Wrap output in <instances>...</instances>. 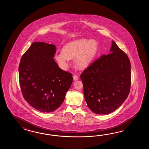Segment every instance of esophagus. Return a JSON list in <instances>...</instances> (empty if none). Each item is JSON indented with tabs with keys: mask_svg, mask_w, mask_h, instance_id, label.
Segmentation results:
<instances>
[{
	"mask_svg": "<svg viewBox=\"0 0 149 149\" xmlns=\"http://www.w3.org/2000/svg\"><path fill=\"white\" fill-rule=\"evenodd\" d=\"M73 78L74 80H77L78 79H79L78 76H77V75H76V74H74V75H73Z\"/></svg>",
	"mask_w": 149,
	"mask_h": 149,
	"instance_id": "obj_1",
	"label": "esophagus"
}]
</instances>
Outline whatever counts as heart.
<instances>
[{
    "label": "heart",
    "mask_w": 149,
    "mask_h": 149,
    "mask_svg": "<svg viewBox=\"0 0 149 149\" xmlns=\"http://www.w3.org/2000/svg\"><path fill=\"white\" fill-rule=\"evenodd\" d=\"M98 51L97 41L83 38L65 45L62 52L56 54L55 59L63 70H67L70 60L74 58L75 66L79 69H84L92 63Z\"/></svg>",
    "instance_id": "b5f03b06"
}]
</instances>
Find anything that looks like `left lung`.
Returning <instances> with one entry per match:
<instances>
[{
  "instance_id": "1",
  "label": "left lung",
  "mask_w": 149,
  "mask_h": 149,
  "mask_svg": "<svg viewBox=\"0 0 149 149\" xmlns=\"http://www.w3.org/2000/svg\"><path fill=\"white\" fill-rule=\"evenodd\" d=\"M110 51L80 74L86 102L96 114H109L116 110L127 98L130 89L129 58L114 41Z\"/></svg>"
}]
</instances>
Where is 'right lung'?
I'll list each match as a JSON object with an SVG mask.
<instances>
[{
  "instance_id": "1",
  "label": "right lung",
  "mask_w": 149,
  "mask_h": 149,
  "mask_svg": "<svg viewBox=\"0 0 149 149\" xmlns=\"http://www.w3.org/2000/svg\"><path fill=\"white\" fill-rule=\"evenodd\" d=\"M53 44L35 42L21 58L19 82L25 101L38 111H55L64 101L70 88L72 74L60 69L53 57Z\"/></svg>"
}]
</instances>
